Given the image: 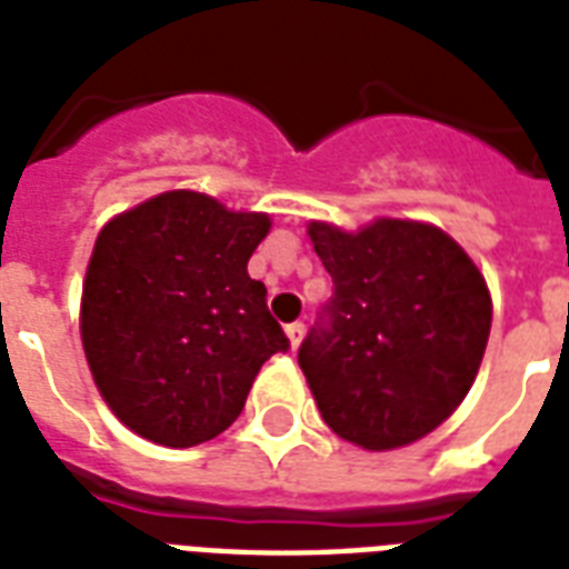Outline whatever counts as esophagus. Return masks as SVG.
<instances>
[{
    "label": "esophagus",
    "instance_id": "1",
    "mask_svg": "<svg viewBox=\"0 0 569 569\" xmlns=\"http://www.w3.org/2000/svg\"><path fill=\"white\" fill-rule=\"evenodd\" d=\"M286 337H289V342H292V349H298V342H301L303 337V322L286 325Z\"/></svg>",
    "mask_w": 569,
    "mask_h": 569
}]
</instances>
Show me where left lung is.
Returning <instances> with one entry per match:
<instances>
[{
    "label": "left lung",
    "instance_id": "1",
    "mask_svg": "<svg viewBox=\"0 0 569 569\" xmlns=\"http://www.w3.org/2000/svg\"><path fill=\"white\" fill-rule=\"evenodd\" d=\"M333 280L298 363L325 423L367 450L423 439L453 415L483 361L492 301L441 229L381 217L358 236L310 223Z\"/></svg>",
    "mask_w": 569,
    "mask_h": 569
}]
</instances>
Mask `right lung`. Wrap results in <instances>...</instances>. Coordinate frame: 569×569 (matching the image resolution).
Returning a JSON list of instances; mask_svg holds the SVG:
<instances>
[{"label": "right lung", "instance_id": "right-lung-1", "mask_svg": "<svg viewBox=\"0 0 569 569\" xmlns=\"http://www.w3.org/2000/svg\"><path fill=\"white\" fill-rule=\"evenodd\" d=\"M268 214L169 190L101 229L82 283V349L116 418L167 448L214 439L259 367L289 352L247 262Z\"/></svg>", "mask_w": 569, "mask_h": 569}]
</instances>
